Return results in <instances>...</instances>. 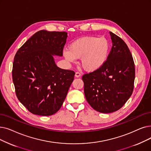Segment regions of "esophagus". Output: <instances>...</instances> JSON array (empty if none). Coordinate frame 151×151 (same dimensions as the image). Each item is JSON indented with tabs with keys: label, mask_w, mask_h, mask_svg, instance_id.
<instances>
[{
	"label": "esophagus",
	"mask_w": 151,
	"mask_h": 151,
	"mask_svg": "<svg viewBox=\"0 0 151 151\" xmlns=\"http://www.w3.org/2000/svg\"><path fill=\"white\" fill-rule=\"evenodd\" d=\"M75 76L76 78H79V77L81 76V74H80V73H79V72H76Z\"/></svg>",
	"instance_id": "34e87169"
}]
</instances>
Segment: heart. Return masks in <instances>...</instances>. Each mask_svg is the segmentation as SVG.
Wrapping results in <instances>:
<instances>
[{
    "instance_id": "b5f03b06",
    "label": "heart",
    "mask_w": 151,
    "mask_h": 151,
    "mask_svg": "<svg viewBox=\"0 0 151 151\" xmlns=\"http://www.w3.org/2000/svg\"><path fill=\"white\" fill-rule=\"evenodd\" d=\"M110 49V44L106 37L84 36L72 42L68 50H65L63 55L65 60L71 63L81 58L82 67L92 72L101 69L106 64Z\"/></svg>"
}]
</instances>
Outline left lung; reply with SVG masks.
<instances>
[{
  "label": "left lung",
  "mask_w": 151,
  "mask_h": 151,
  "mask_svg": "<svg viewBox=\"0 0 151 151\" xmlns=\"http://www.w3.org/2000/svg\"><path fill=\"white\" fill-rule=\"evenodd\" d=\"M112 47L99 70L83 75L84 91L90 106L97 112L112 113L132 96L135 78L133 58L126 43L110 32Z\"/></svg>",
  "instance_id": "left-lung-1"
}]
</instances>
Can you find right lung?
<instances>
[{
  "mask_svg": "<svg viewBox=\"0 0 151 151\" xmlns=\"http://www.w3.org/2000/svg\"><path fill=\"white\" fill-rule=\"evenodd\" d=\"M66 32L39 31L19 49L13 63L12 78L18 100L35 115L49 116L60 109L74 80L75 72L57 66Z\"/></svg>",
  "mask_w": 151,
  "mask_h": 151,
  "instance_id": "right-lung-1",
  "label": "right lung"
}]
</instances>
